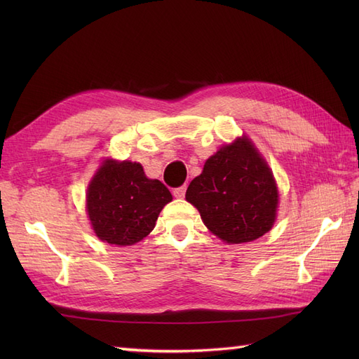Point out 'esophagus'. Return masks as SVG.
<instances>
[{
	"label": "esophagus",
	"instance_id": "esophagus-1",
	"mask_svg": "<svg viewBox=\"0 0 359 359\" xmlns=\"http://www.w3.org/2000/svg\"><path fill=\"white\" fill-rule=\"evenodd\" d=\"M186 190H187V186H181V187L173 189V196H175V198H184V194H186Z\"/></svg>",
	"mask_w": 359,
	"mask_h": 359
}]
</instances>
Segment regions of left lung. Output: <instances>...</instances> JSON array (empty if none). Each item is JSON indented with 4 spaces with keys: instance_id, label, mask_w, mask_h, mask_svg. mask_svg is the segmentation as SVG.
<instances>
[{
    "instance_id": "left-lung-1",
    "label": "left lung",
    "mask_w": 359,
    "mask_h": 359,
    "mask_svg": "<svg viewBox=\"0 0 359 359\" xmlns=\"http://www.w3.org/2000/svg\"><path fill=\"white\" fill-rule=\"evenodd\" d=\"M186 199L208 229L229 244L257 240L274 224L278 191L273 172L244 136L206 160Z\"/></svg>"
}]
</instances>
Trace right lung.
<instances>
[{
	"label": "right lung",
	"instance_id": "right-lung-1",
	"mask_svg": "<svg viewBox=\"0 0 359 359\" xmlns=\"http://www.w3.org/2000/svg\"><path fill=\"white\" fill-rule=\"evenodd\" d=\"M172 194L158 180L145 177L139 163L106 160L86 193V210L95 235L115 245L139 243L154 229Z\"/></svg>",
	"mask_w": 359,
	"mask_h": 359
}]
</instances>
